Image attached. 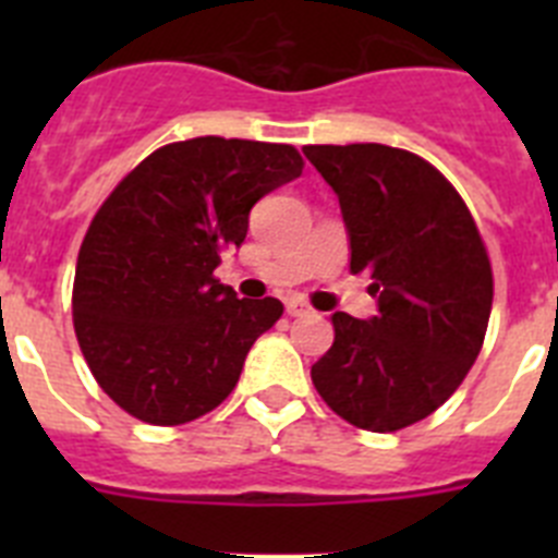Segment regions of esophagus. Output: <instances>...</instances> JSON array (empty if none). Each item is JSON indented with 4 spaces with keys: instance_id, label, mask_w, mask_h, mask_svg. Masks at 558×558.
<instances>
[{
    "instance_id": "1",
    "label": "esophagus",
    "mask_w": 558,
    "mask_h": 558,
    "mask_svg": "<svg viewBox=\"0 0 558 558\" xmlns=\"http://www.w3.org/2000/svg\"><path fill=\"white\" fill-rule=\"evenodd\" d=\"M313 310H310L307 302H302V299H288V315H293V318H299V315H310Z\"/></svg>"
}]
</instances>
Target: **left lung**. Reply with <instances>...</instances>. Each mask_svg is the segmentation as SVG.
Wrapping results in <instances>:
<instances>
[{"label":"left lung","instance_id":"left-lung-1","mask_svg":"<svg viewBox=\"0 0 558 558\" xmlns=\"http://www.w3.org/2000/svg\"><path fill=\"white\" fill-rule=\"evenodd\" d=\"M338 195L349 268L372 276L377 315H332L313 386L349 425L391 433L430 416L475 363L492 313V265L470 209L416 153L307 145Z\"/></svg>","mask_w":558,"mask_h":558}]
</instances>
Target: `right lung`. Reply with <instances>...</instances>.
Listing matches in <instances>:
<instances>
[{
    "mask_svg": "<svg viewBox=\"0 0 558 558\" xmlns=\"http://www.w3.org/2000/svg\"><path fill=\"white\" fill-rule=\"evenodd\" d=\"M302 156L270 142H172L108 195L77 254L72 315L102 391L147 425H184L234 391L245 354L279 299H236L215 279L240 248L259 198L302 175Z\"/></svg>",
    "mask_w": 558,
    "mask_h": 558,
    "instance_id": "right-lung-1",
    "label": "right lung"
}]
</instances>
